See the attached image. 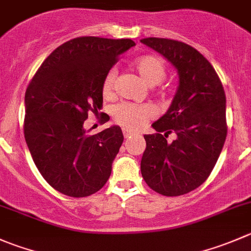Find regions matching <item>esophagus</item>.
I'll return each instance as SVG.
<instances>
[{"label":"esophagus","mask_w":251,"mask_h":251,"mask_svg":"<svg viewBox=\"0 0 251 251\" xmlns=\"http://www.w3.org/2000/svg\"><path fill=\"white\" fill-rule=\"evenodd\" d=\"M123 133H124V137H125V138H128V137H131V136H132V132H131L130 130H126V128H124Z\"/></svg>","instance_id":"34e87169"}]
</instances>
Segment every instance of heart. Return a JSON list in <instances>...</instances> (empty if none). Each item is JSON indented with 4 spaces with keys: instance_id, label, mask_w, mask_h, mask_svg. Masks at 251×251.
Returning <instances> with one entry per match:
<instances>
[{
    "instance_id": "obj_1",
    "label": "heart",
    "mask_w": 251,
    "mask_h": 251,
    "mask_svg": "<svg viewBox=\"0 0 251 251\" xmlns=\"http://www.w3.org/2000/svg\"><path fill=\"white\" fill-rule=\"evenodd\" d=\"M135 70L148 86H158L167 76V65L159 56L146 55L135 61ZM118 70H109L103 78L101 92L104 97H111L115 89ZM155 116V110L148 104L120 103L113 108V118L115 123L126 130L136 131Z\"/></svg>"
}]
</instances>
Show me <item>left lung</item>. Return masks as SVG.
<instances>
[{
  "instance_id": "left-lung-1",
  "label": "left lung",
  "mask_w": 251,
  "mask_h": 251,
  "mask_svg": "<svg viewBox=\"0 0 251 251\" xmlns=\"http://www.w3.org/2000/svg\"><path fill=\"white\" fill-rule=\"evenodd\" d=\"M141 43L162 53L179 74V88L167 114L145 135L141 173L148 186L164 196H180L200 186L217 163L226 137V93L207 58L193 46L164 38ZM174 132L177 138L168 143Z\"/></svg>"
}]
</instances>
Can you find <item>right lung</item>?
Instances as JSON below:
<instances>
[{
	"instance_id": "right-lung-1",
	"label": "right lung",
	"mask_w": 251,
	"mask_h": 251,
	"mask_svg": "<svg viewBox=\"0 0 251 251\" xmlns=\"http://www.w3.org/2000/svg\"><path fill=\"white\" fill-rule=\"evenodd\" d=\"M131 39L79 36L56 48L25 91L24 137L36 168L50 186L71 198L100 190L124 141L119 126L96 135L83 128L88 113L103 106L101 83ZM109 116L101 115V123Z\"/></svg>"
}]
</instances>
